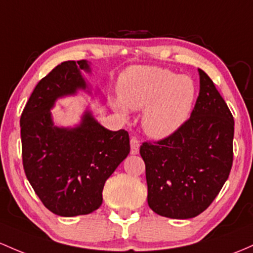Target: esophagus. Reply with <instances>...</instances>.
I'll use <instances>...</instances> for the list:
<instances>
[{"mask_svg":"<svg viewBox=\"0 0 253 253\" xmlns=\"http://www.w3.org/2000/svg\"><path fill=\"white\" fill-rule=\"evenodd\" d=\"M139 146H140V141L135 137H132L131 138V154L137 155L138 152H139Z\"/></svg>","mask_w":253,"mask_h":253,"instance_id":"34e87169","label":"esophagus"}]
</instances>
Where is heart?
<instances>
[{"label":"heart","instance_id":"heart-1","mask_svg":"<svg viewBox=\"0 0 253 253\" xmlns=\"http://www.w3.org/2000/svg\"><path fill=\"white\" fill-rule=\"evenodd\" d=\"M196 86L186 76L161 67L138 66L127 69L119 84V98L113 105L121 114L126 108L145 109L143 127L154 138L173 134L188 118Z\"/></svg>","mask_w":253,"mask_h":253}]
</instances>
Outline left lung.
Listing matches in <instances>:
<instances>
[{
  "label": "left lung",
  "instance_id": "left-lung-1",
  "mask_svg": "<svg viewBox=\"0 0 253 253\" xmlns=\"http://www.w3.org/2000/svg\"><path fill=\"white\" fill-rule=\"evenodd\" d=\"M199 72V96L188 120L157 141H144L148 204L152 211L186 220L212 203L233 165L234 119L212 80Z\"/></svg>",
  "mask_w": 253,
  "mask_h": 253
}]
</instances>
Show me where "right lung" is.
Listing matches in <instances>:
<instances>
[{"mask_svg":"<svg viewBox=\"0 0 253 253\" xmlns=\"http://www.w3.org/2000/svg\"><path fill=\"white\" fill-rule=\"evenodd\" d=\"M87 61H65L33 90L20 118L23 165L42 203L63 217L87 215L101 207L107 179L129 154L125 129L109 131L90 112L74 128L55 126L50 109L60 97L87 87Z\"/></svg>","mask_w":253,"mask_h":253,"instance_id":"obj_1","label":"right lung"}]
</instances>
